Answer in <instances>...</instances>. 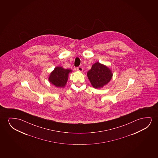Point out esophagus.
Masks as SVG:
<instances>
[{
	"mask_svg": "<svg viewBox=\"0 0 158 158\" xmlns=\"http://www.w3.org/2000/svg\"><path fill=\"white\" fill-rule=\"evenodd\" d=\"M77 69L78 70V71L82 72L83 71V68L81 66H79V67L77 68Z\"/></svg>",
	"mask_w": 158,
	"mask_h": 158,
	"instance_id": "esophagus-1",
	"label": "esophagus"
}]
</instances>
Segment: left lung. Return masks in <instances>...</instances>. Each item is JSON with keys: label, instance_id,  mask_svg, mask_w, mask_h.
<instances>
[{"label": "left lung", "instance_id": "left-lung-1", "mask_svg": "<svg viewBox=\"0 0 158 158\" xmlns=\"http://www.w3.org/2000/svg\"><path fill=\"white\" fill-rule=\"evenodd\" d=\"M87 76L92 86L95 89H100L110 82L113 74L111 70L106 66L97 62L87 72Z\"/></svg>", "mask_w": 158, "mask_h": 158}]
</instances>
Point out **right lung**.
I'll use <instances>...</instances> for the list:
<instances>
[{
	"instance_id": "obj_1",
	"label": "right lung",
	"mask_w": 158,
	"mask_h": 158,
	"mask_svg": "<svg viewBox=\"0 0 158 158\" xmlns=\"http://www.w3.org/2000/svg\"><path fill=\"white\" fill-rule=\"evenodd\" d=\"M71 72V69H64L60 66L55 67L50 73L48 80L56 87H64L68 80L69 74Z\"/></svg>"
}]
</instances>
